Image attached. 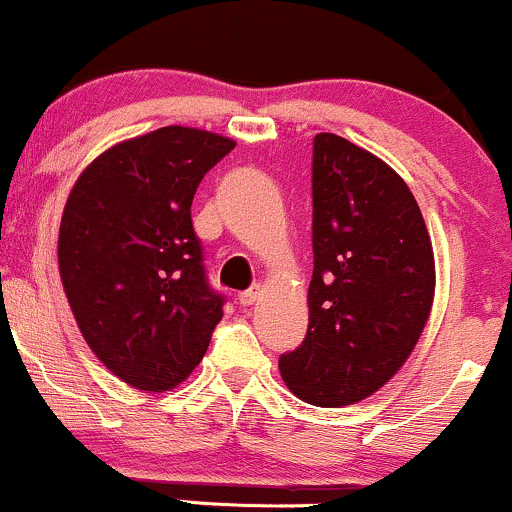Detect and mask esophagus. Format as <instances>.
<instances>
[{"label": "esophagus", "instance_id": "esophagus-1", "mask_svg": "<svg viewBox=\"0 0 512 512\" xmlns=\"http://www.w3.org/2000/svg\"><path fill=\"white\" fill-rule=\"evenodd\" d=\"M262 298V291H260V286H255V289H250V291H243L238 296V301H240V305H245V308H250V305H255L257 301H260Z\"/></svg>", "mask_w": 512, "mask_h": 512}]
</instances>
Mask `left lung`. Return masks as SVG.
<instances>
[{
	"mask_svg": "<svg viewBox=\"0 0 512 512\" xmlns=\"http://www.w3.org/2000/svg\"><path fill=\"white\" fill-rule=\"evenodd\" d=\"M436 293L419 204L383 158L320 132L313 146V279L308 334L279 358L303 402L349 407L411 356Z\"/></svg>",
	"mask_w": 512,
	"mask_h": 512,
	"instance_id": "1",
	"label": "left lung"
}]
</instances>
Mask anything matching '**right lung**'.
Returning <instances> with one entry per match:
<instances>
[{
    "instance_id": "1",
    "label": "right lung",
    "mask_w": 512,
    "mask_h": 512,
    "mask_svg": "<svg viewBox=\"0 0 512 512\" xmlns=\"http://www.w3.org/2000/svg\"><path fill=\"white\" fill-rule=\"evenodd\" d=\"M236 142L170 125L93 158L62 211L57 262L76 325L134 390L185 383L223 317L190 207L204 173Z\"/></svg>"
}]
</instances>
